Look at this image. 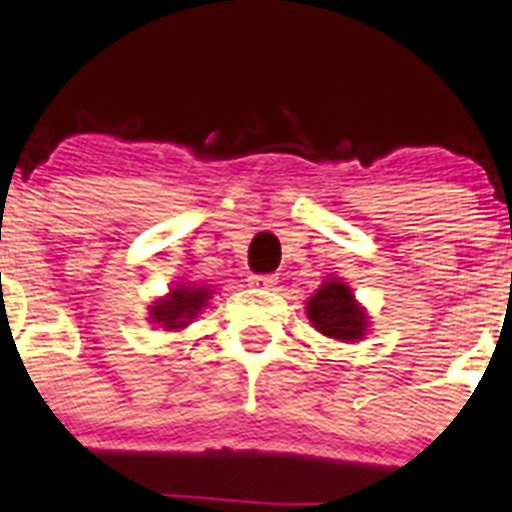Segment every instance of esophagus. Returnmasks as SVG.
<instances>
[{
    "mask_svg": "<svg viewBox=\"0 0 512 512\" xmlns=\"http://www.w3.org/2000/svg\"><path fill=\"white\" fill-rule=\"evenodd\" d=\"M247 283H250L252 288L270 290L278 285V278H275V275H250V278H247Z\"/></svg>",
    "mask_w": 512,
    "mask_h": 512,
    "instance_id": "34e87169",
    "label": "esophagus"
}]
</instances>
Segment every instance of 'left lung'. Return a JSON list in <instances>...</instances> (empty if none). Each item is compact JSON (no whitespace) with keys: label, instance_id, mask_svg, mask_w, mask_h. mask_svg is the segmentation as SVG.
I'll return each mask as SVG.
<instances>
[{"label":"left lung","instance_id":"obj_1","mask_svg":"<svg viewBox=\"0 0 512 512\" xmlns=\"http://www.w3.org/2000/svg\"><path fill=\"white\" fill-rule=\"evenodd\" d=\"M308 318L313 326L336 341H361L366 331V315L353 300L348 285L333 283L321 285V290L308 300Z\"/></svg>","mask_w":512,"mask_h":512}]
</instances>
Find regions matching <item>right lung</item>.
<instances>
[{
	"instance_id": "obj_1",
	"label": "right lung",
	"mask_w": 512,
	"mask_h": 512,
	"mask_svg": "<svg viewBox=\"0 0 512 512\" xmlns=\"http://www.w3.org/2000/svg\"><path fill=\"white\" fill-rule=\"evenodd\" d=\"M209 298V293L204 288H189V285H179L176 290H171V295L161 303H156L151 308V318L154 323H161L166 331H174V328H184L189 318L197 315V310L202 308L204 300Z\"/></svg>"
}]
</instances>
